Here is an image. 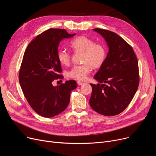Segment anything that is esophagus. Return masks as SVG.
I'll return each mask as SVG.
<instances>
[{"instance_id":"obj_1","label":"esophagus","mask_w":156,"mask_h":156,"mask_svg":"<svg viewBox=\"0 0 156 156\" xmlns=\"http://www.w3.org/2000/svg\"><path fill=\"white\" fill-rule=\"evenodd\" d=\"M77 83H78V85H82L84 84V83L82 82V81H77Z\"/></svg>"}]
</instances>
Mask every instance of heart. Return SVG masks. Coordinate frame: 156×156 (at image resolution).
<instances>
[{
    "mask_svg": "<svg viewBox=\"0 0 156 156\" xmlns=\"http://www.w3.org/2000/svg\"><path fill=\"white\" fill-rule=\"evenodd\" d=\"M70 46L74 51L83 52L81 61L82 64L73 66L68 72V77L80 81L85 80L91 72L92 67L99 68L104 63L107 55L105 47L101 44L95 43L94 41L85 36H80L73 40ZM57 59L63 65L70 63L71 55L67 51L62 49L57 52Z\"/></svg>",
    "mask_w": 156,
    "mask_h": 156,
    "instance_id": "obj_1",
    "label": "heart"
}]
</instances>
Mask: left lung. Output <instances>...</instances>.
<instances>
[{"mask_svg": "<svg viewBox=\"0 0 156 156\" xmlns=\"http://www.w3.org/2000/svg\"><path fill=\"white\" fill-rule=\"evenodd\" d=\"M109 48L106 58L94 78L99 83L90 84L89 103L97 112L106 116L117 115L132 101L138 87V60L126 41L115 33L95 28Z\"/></svg>", "mask_w": 156, "mask_h": 156, "instance_id": "1", "label": "left lung"}]
</instances>
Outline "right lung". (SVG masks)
<instances>
[{
    "instance_id": "1",
    "label": "right lung",
    "mask_w": 156,
    "mask_h": 156,
    "mask_svg": "<svg viewBox=\"0 0 156 156\" xmlns=\"http://www.w3.org/2000/svg\"><path fill=\"white\" fill-rule=\"evenodd\" d=\"M69 34L64 29H48L36 37L24 52L19 81L24 97L39 115L52 118L64 111L69 103L70 92L77 87L75 80L54 86L62 69L57 59L59 43Z\"/></svg>"
}]
</instances>
